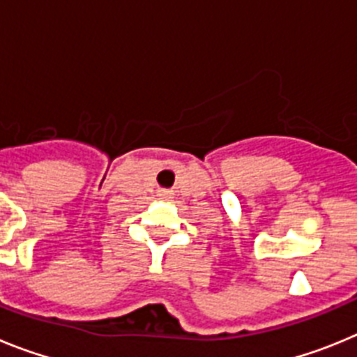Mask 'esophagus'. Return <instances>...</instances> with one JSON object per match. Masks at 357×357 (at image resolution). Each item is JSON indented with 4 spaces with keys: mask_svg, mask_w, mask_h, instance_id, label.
I'll return each instance as SVG.
<instances>
[{
    "mask_svg": "<svg viewBox=\"0 0 357 357\" xmlns=\"http://www.w3.org/2000/svg\"><path fill=\"white\" fill-rule=\"evenodd\" d=\"M159 197H162V198H168V197H169V193H168V191H160V193H159Z\"/></svg>",
    "mask_w": 357,
    "mask_h": 357,
    "instance_id": "esophagus-1",
    "label": "esophagus"
}]
</instances>
